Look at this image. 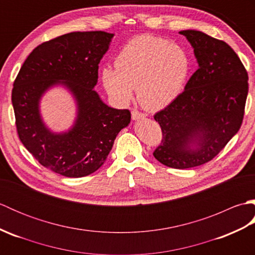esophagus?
I'll return each instance as SVG.
<instances>
[{
  "label": "esophagus",
  "instance_id": "esophagus-1",
  "mask_svg": "<svg viewBox=\"0 0 255 255\" xmlns=\"http://www.w3.org/2000/svg\"><path fill=\"white\" fill-rule=\"evenodd\" d=\"M131 118H132V121H139V119H143L144 115L142 113H140L139 111L133 110L131 112Z\"/></svg>",
  "mask_w": 255,
  "mask_h": 255
}]
</instances>
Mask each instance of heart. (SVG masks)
<instances>
[{"label": "heart", "instance_id": "heart-1", "mask_svg": "<svg viewBox=\"0 0 255 255\" xmlns=\"http://www.w3.org/2000/svg\"><path fill=\"white\" fill-rule=\"evenodd\" d=\"M115 68L102 70V82L110 96L119 104H128L137 87L139 104L156 112L182 94L191 72V59L181 46L165 38L141 35L122 48Z\"/></svg>", "mask_w": 255, "mask_h": 255}]
</instances>
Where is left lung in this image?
<instances>
[{
	"mask_svg": "<svg viewBox=\"0 0 255 255\" xmlns=\"http://www.w3.org/2000/svg\"><path fill=\"white\" fill-rule=\"evenodd\" d=\"M194 49L196 70L177 99L154 115L162 142L153 155L173 169H189L214 159L239 131L249 92L248 72L223 40L182 30Z\"/></svg>",
	"mask_w": 255,
	"mask_h": 255,
	"instance_id": "8db88e82",
	"label": "left lung"
}]
</instances>
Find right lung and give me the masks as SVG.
<instances>
[{"mask_svg": "<svg viewBox=\"0 0 255 255\" xmlns=\"http://www.w3.org/2000/svg\"><path fill=\"white\" fill-rule=\"evenodd\" d=\"M113 37L75 31L46 41L30 52L15 79L12 104L21 143L41 165L66 177L99 170L130 123V112L106 105L94 90ZM56 86L66 88L77 106L73 126L61 133L52 132L40 113L42 96Z\"/></svg>", "mask_w": 255, "mask_h": 255, "instance_id": "add662e5", "label": "right lung"}]
</instances>
